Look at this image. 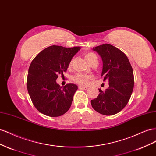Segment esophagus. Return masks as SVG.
Returning a JSON list of instances; mask_svg holds the SVG:
<instances>
[{"label": "esophagus", "mask_w": 156, "mask_h": 156, "mask_svg": "<svg viewBox=\"0 0 156 156\" xmlns=\"http://www.w3.org/2000/svg\"><path fill=\"white\" fill-rule=\"evenodd\" d=\"M79 89H81V90H87L88 87H83V86H79Z\"/></svg>", "instance_id": "34e87169"}]
</instances>
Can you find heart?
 <instances>
[{
  "instance_id": "b5f03b06",
  "label": "heart",
  "mask_w": 156,
  "mask_h": 156,
  "mask_svg": "<svg viewBox=\"0 0 156 156\" xmlns=\"http://www.w3.org/2000/svg\"><path fill=\"white\" fill-rule=\"evenodd\" d=\"M84 58H85L86 61L88 64L90 63L94 59H98L96 54L93 53H87L84 54ZM90 77H91L90 75H84L82 73H77L73 77V80L75 83L77 84L85 85V84L88 83V79Z\"/></svg>"
}]
</instances>
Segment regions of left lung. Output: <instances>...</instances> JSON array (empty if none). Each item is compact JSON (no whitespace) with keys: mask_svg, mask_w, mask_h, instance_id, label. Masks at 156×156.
Listing matches in <instances>:
<instances>
[{"mask_svg":"<svg viewBox=\"0 0 156 156\" xmlns=\"http://www.w3.org/2000/svg\"><path fill=\"white\" fill-rule=\"evenodd\" d=\"M103 62L101 77L108 81V88L91 100L93 108L103 115H115L128 103L134 87L133 71L127 56L119 49L105 44L92 49Z\"/></svg>","mask_w":156,"mask_h":156,"instance_id":"left-lung-1","label":"left lung"}]
</instances>
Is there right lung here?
I'll return each instance as SVG.
<instances>
[{
    "mask_svg": "<svg viewBox=\"0 0 156 156\" xmlns=\"http://www.w3.org/2000/svg\"><path fill=\"white\" fill-rule=\"evenodd\" d=\"M81 47L66 48L52 45L45 48L32 61L27 80V90L33 104L42 114L56 117L66 112L78 87L56 83L58 74L63 75Z\"/></svg>",
    "mask_w": 156,
    "mask_h": 156,
    "instance_id": "1",
    "label": "right lung"
}]
</instances>
